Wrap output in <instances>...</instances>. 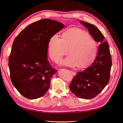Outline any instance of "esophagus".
<instances>
[{"instance_id":"obj_1","label":"esophagus","mask_w":123,"mask_h":123,"mask_svg":"<svg viewBox=\"0 0 123 123\" xmlns=\"http://www.w3.org/2000/svg\"><path fill=\"white\" fill-rule=\"evenodd\" d=\"M70 72H71V73L73 76L76 75V73H75V72H74V71H70Z\"/></svg>"}]
</instances>
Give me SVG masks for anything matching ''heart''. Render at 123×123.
<instances>
[{
	"label": "heart",
	"mask_w": 123,
	"mask_h": 123,
	"mask_svg": "<svg viewBox=\"0 0 123 123\" xmlns=\"http://www.w3.org/2000/svg\"><path fill=\"white\" fill-rule=\"evenodd\" d=\"M62 64L80 68H85L93 62L98 53V44L88 32L79 29H70L62 34V38L54 34L50 38L48 52L51 59L55 62H60L64 55Z\"/></svg>",
	"instance_id": "obj_1"
}]
</instances>
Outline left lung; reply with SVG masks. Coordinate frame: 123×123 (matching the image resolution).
<instances>
[{
	"instance_id": "1",
	"label": "left lung",
	"mask_w": 123,
	"mask_h": 123,
	"mask_svg": "<svg viewBox=\"0 0 123 123\" xmlns=\"http://www.w3.org/2000/svg\"><path fill=\"white\" fill-rule=\"evenodd\" d=\"M93 39L100 43L98 52L93 62L88 68L78 72L69 85L70 90L77 97L91 99L101 92L110 80L112 59L107 42L93 25L81 21Z\"/></svg>"
}]
</instances>
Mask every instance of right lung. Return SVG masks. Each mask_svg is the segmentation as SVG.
I'll use <instances>...</instances> for the list:
<instances>
[{
	"mask_svg": "<svg viewBox=\"0 0 123 123\" xmlns=\"http://www.w3.org/2000/svg\"><path fill=\"white\" fill-rule=\"evenodd\" d=\"M64 27L56 20L43 19L28 25L15 38L9 57L10 78L24 97L38 98L49 89L57 71L47 59L49 41Z\"/></svg>",
	"mask_w": 123,
	"mask_h": 123,
	"instance_id": "obj_1",
	"label": "right lung"
}]
</instances>
